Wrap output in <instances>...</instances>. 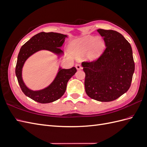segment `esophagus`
<instances>
[{
  "label": "esophagus",
  "instance_id": "esophagus-1",
  "mask_svg": "<svg viewBox=\"0 0 147 147\" xmlns=\"http://www.w3.org/2000/svg\"><path fill=\"white\" fill-rule=\"evenodd\" d=\"M75 67H76V69L77 70H80L82 69V67L81 66L80 64H77L76 65H75Z\"/></svg>",
  "mask_w": 147,
  "mask_h": 147
}]
</instances>
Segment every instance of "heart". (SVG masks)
<instances>
[{"mask_svg":"<svg viewBox=\"0 0 147 147\" xmlns=\"http://www.w3.org/2000/svg\"><path fill=\"white\" fill-rule=\"evenodd\" d=\"M70 47L73 54L77 57L85 54L90 49L88 57L91 60H96L104 53L105 45L102 38L88 35L74 41Z\"/></svg>","mask_w":147,"mask_h":147,"instance_id":"obj_1","label":"heart"}]
</instances>
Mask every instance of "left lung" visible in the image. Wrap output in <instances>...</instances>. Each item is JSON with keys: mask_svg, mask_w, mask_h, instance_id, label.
Instances as JSON below:
<instances>
[{"mask_svg": "<svg viewBox=\"0 0 147 147\" xmlns=\"http://www.w3.org/2000/svg\"><path fill=\"white\" fill-rule=\"evenodd\" d=\"M106 48L98 59L83 62L87 95L100 102L118 99L129 89L135 70L130 43L113 30H97Z\"/></svg>", "mask_w": 147, "mask_h": 147, "instance_id": "left-lung-1", "label": "left lung"}]
</instances>
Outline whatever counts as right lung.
I'll return each instance as SVG.
<instances>
[{"label": "right lung", "mask_w": 147, "mask_h": 147, "mask_svg": "<svg viewBox=\"0 0 147 147\" xmlns=\"http://www.w3.org/2000/svg\"><path fill=\"white\" fill-rule=\"evenodd\" d=\"M67 37V35L59 33L42 32L35 35L22 46L18 56L15 74L21 90L26 96L39 103L47 104L59 99L63 96L68 81L77 72L74 67L69 69L60 67L55 80L50 85L38 91L31 90L26 86L22 78V69L26 61L38 51H50L59 57L63 55V51L61 47Z\"/></svg>", "instance_id": "right-lung-1"}]
</instances>
